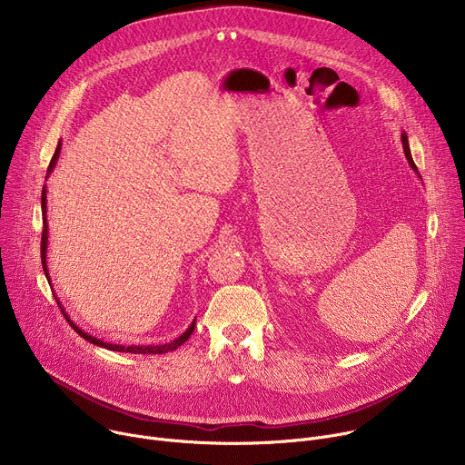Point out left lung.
<instances>
[{
  "mask_svg": "<svg viewBox=\"0 0 465 465\" xmlns=\"http://www.w3.org/2000/svg\"><path fill=\"white\" fill-rule=\"evenodd\" d=\"M401 142H403V151H405V156H407V160H409V165H411L412 171L418 174V178H421V174H420V171H418V167H416V163H414V160H412L411 147H409V138H407L405 132H401Z\"/></svg>",
  "mask_w": 465,
  "mask_h": 465,
  "instance_id": "8db88e82",
  "label": "left lung"
}]
</instances>
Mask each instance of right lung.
Listing matches in <instances>:
<instances>
[{
	"mask_svg": "<svg viewBox=\"0 0 465 465\" xmlns=\"http://www.w3.org/2000/svg\"><path fill=\"white\" fill-rule=\"evenodd\" d=\"M60 149H62V142H58V145H56V151H54V154H53V160H51V163H49V167H47V176L53 173V169H54V165H56V162H58ZM42 215H44V232H42V269H44V274H45V278H47V282H49V285H51V276H49V269H47V261H45V259H47V237H49V230H47V187H45V185H44V189H42ZM51 287H53V285H51ZM51 291H53V289H51ZM54 298H56V296H54ZM56 302H58V305H60V309H62L65 320L70 322V325L77 331V333H79L84 341H88L90 344L106 348V350H110V351L138 353V355H160V353H169V351H174L176 348H180V346L193 335L194 325H196V318H194V320L191 322V325L183 331V333H182L180 337H176L174 341H169V342H165V344H145V346H143V344H138V346L112 344V342H104V341H101V339H97V337L86 333V331H83V329L68 316V312H65V309L62 307L60 300H56Z\"/></svg>",
	"mask_w": 465,
	"mask_h": 465,
	"instance_id": "obj_1",
	"label": "right lung"
}]
</instances>
